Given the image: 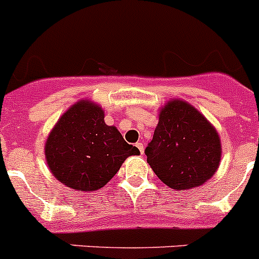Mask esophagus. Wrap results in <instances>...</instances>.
<instances>
[{
	"label": "esophagus",
	"instance_id": "obj_1",
	"mask_svg": "<svg viewBox=\"0 0 259 259\" xmlns=\"http://www.w3.org/2000/svg\"><path fill=\"white\" fill-rule=\"evenodd\" d=\"M136 146H137V149L140 150L141 154H144V144L143 143H136Z\"/></svg>",
	"mask_w": 259,
	"mask_h": 259
}]
</instances>
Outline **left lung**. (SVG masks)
Returning <instances> with one entry per match:
<instances>
[{
	"instance_id": "1",
	"label": "left lung",
	"mask_w": 259,
	"mask_h": 259,
	"mask_svg": "<svg viewBox=\"0 0 259 259\" xmlns=\"http://www.w3.org/2000/svg\"><path fill=\"white\" fill-rule=\"evenodd\" d=\"M145 154L164 184L184 191L202 185L217 172L222 155L221 139L214 125L196 107L172 100L159 111V122Z\"/></svg>"
}]
</instances>
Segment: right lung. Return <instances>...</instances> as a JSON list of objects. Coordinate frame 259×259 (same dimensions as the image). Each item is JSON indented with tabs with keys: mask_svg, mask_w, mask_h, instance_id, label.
<instances>
[{
	"mask_svg": "<svg viewBox=\"0 0 259 259\" xmlns=\"http://www.w3.org/2000/svg\"><path fill=\"white\" fill-rule=\"evenodd\" d=\"M104 118L100 105L81 100L59 118L48 136L49 170L68 188L97 191L113 179L127 157L140 154Z\"/></svg>",
	"mask_w": 259,
	"mask_h": 259,
	"instance_id": "right-lung-1",
	"label": "right lung"
}]
</instances>
